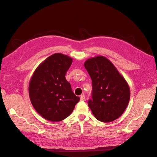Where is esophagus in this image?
I'll return each instance as SVG.
<instances>
[{
  "label": "esophagus",
  "instance_id": "obj_1",
  "mask_svg": "<svg viewBox=\"0 0 157 157\" xmlns=\"http://www.w3.org/2000/svg\"><path fill=\"white\" fill-rule=\"evenodd\" d=\"M85 100V96L84 95H81L80 96V101H84Z\"/></svg>",
  "mask_w": 157,
  "mask_h": 157
}]
</instances>
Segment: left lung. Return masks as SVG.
Returning a JSON list of instances; mask_svg holds the SVG:
<instances>
[{
	"instance_id": "1",
	"label": "left lung",
	"mask_w": 157,
	"mask_h": 157,
	"mask_svg": "<svg viewBox=\"0 0 157 157\" xmlns=\"http://www.w3.org/2000/svg\"><path fill=\"white\" fill-rule=\"evenodd\" d=\"M84 65L92 82V99L88 106L97 119L103 122L119 118L130 101V86L110 60L102 56L88 59Z\"/></svg>"
}]
</instances>
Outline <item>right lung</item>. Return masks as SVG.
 Returning a JSON list of instances; mask_svg holds the SVG:
<instances>
[{"instance_id":"1","label":"right lung","mask_w":157,"mask_h":157,"mask_svg":"<svg viewBox=\"0 0 157 157\" xmlns=\"http://www.w3.org/2000/svg\"><path fill=\"white\" fill-rule=\"evenodd\" d=\"M72 62L73 59L67 55L52 54L40 63L30 79L31 102L46 120L63 121L71 115L80 100L65 77Z\"/></svg>"}]
</instances>
